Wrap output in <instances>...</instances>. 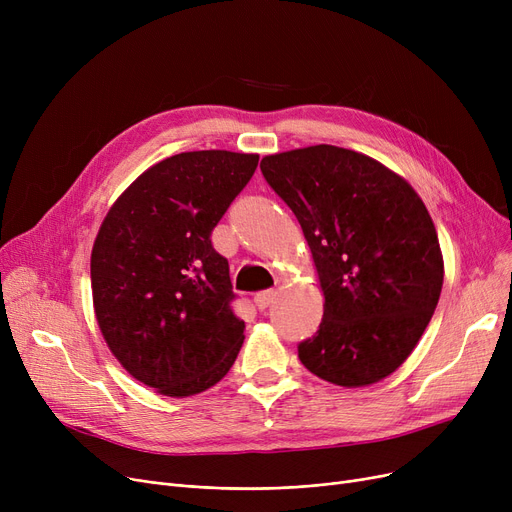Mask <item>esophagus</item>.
I'll return each mask as SVG.
<instances>
[{
  "label": "esophagus",
  "instance_id": "obj_1",
  "mask_svg": "<svg viewBox=\"0 0 512 512\" xmlns=\"http://www.w3.org/2000/svg\"><path fill=\"white\" fill-rule=\"evenodd\" d=\"M276 299V292L274 290H263V292H257L255 294V305L259 311H265L267 307H270Z\"/></svg>",
  "mask_w": 512,
  "mask_h": 512
}]
</instances>
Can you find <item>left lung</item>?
Masks as SVG:
<instances>
[{
  "label": "left lung",
  "mask_w": 512,
  "mask_h": 512,
  "mask_svg": "<svg viewBox=\"0 0 512 512\" xmlns=\"http://www.w3.org/2000/svg\"><path fill=\"white\" fill-rule=\"evenodd\" d=\"M261 174L297 215L326 297L301 363L336 386L384 380L413 353L442 292L423 201L380 161L334 145L267 155Z\"/></svg>",
  "instance_id": "8db88e82"
}]
</instances>
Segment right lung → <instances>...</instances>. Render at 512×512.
<instances>
[{"label": "right lung", "mask_w": 512, "mask_h": 512, "mask_svg": "<svg viewBox=\"0 0 512 512\" xmlns=\"http://www.w3.org/2000/svg\"><path fill=\"white\" fill-rule=\"evenodd\" d=\"M259 155L186 151L151 166L107 211L91 253L97 324L134 380L199 394L230 371L245 340L228 259L211 232Z\"/></svg>", "instance_id": "obj_1"}]
</instances>
